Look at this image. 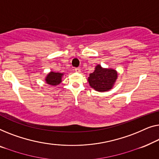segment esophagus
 <instances>
[{
    "label": "esophagus",
    "instance_id": "esophagus-1",
    "mask_svg": "<svg viewBox=\"0 0 159 159\" xmlns=\"http://www.w3.org/2000/svg\"><path fill=\"white\" fill-rule=\"evenodd\" d=\"M75 72H76V73H80V70L79 68H75Z\"/></svg>",
    "mask_w": 159,
    "mask_h": 159
}]
</instances>
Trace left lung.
I'll return each mask as SVG.
<instances>
[{"mask_svg": "<svg viewBox=\"0 0 159 159\" xmlns=\"http://www.w3.org/2000/svg\"><path fill=\"white\" fill-rule=\"evenodd\" d=\"M117 79V72L111 68H103L100 65L89 75L88 81L91 88L96 91L104 92L112 89Z\"/></svg>", "mask_w": 159, "mask_h": 159, "instance_id": "8db88e82", "label": "left lung"}]
</instances>
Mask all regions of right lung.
<instances>
[{
    "label": "right lung",
    "mask_w": 159,
    "mask_h": 159,
    "mask_svg": "<svg viewBox=\"0 0 159 159\" xmlns=\"http://www.w3.org/2000/svg\"><path fill=\"white\" fill-rule=\"evenodd\" d=\"M62 75H63V73H55L51 71L45 78L46 83L48 84L52 85V86H57L62 82Z\"/></svg>",
    "instance_id": "obj_1"
}]
</instances>
